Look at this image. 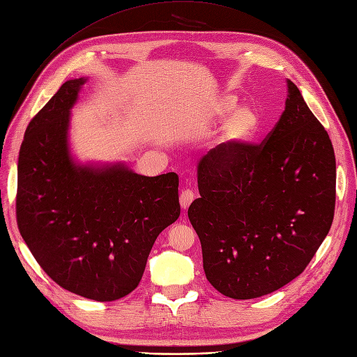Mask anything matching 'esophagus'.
<instances>
[{
    "mask_svg": "<svg viewBox=\"0 0 357 357\" xmlns=\"http://www.w3.org/2000/svg\"><path fill=\"white\" fill-rule=\"evenodd\" d=\"M196 195L193 190L190 189H185L180 193V205H181V209H188L190 206V203L195 200Z\"/></svg>",
    "mask_w": 357,
    "mask_h": 357,
    "instance_id": "esophagus-1",
    "label": "esophagus"
}]
</instances>
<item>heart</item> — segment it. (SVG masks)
<instances>
[{"label": "heart", "mask_w": 357, "mask_h": 357, "mask_svg": "<svg viewBox=\"0 0 357 357\" xmlns=\"http://www.w3.org/2000/svg\"><path fill=\"white\" fill-rule=\"evenodd\" d=\"M236 107V101L232 96H222L215 101L212 107V116L222 119L228 116ZM260 129V116L251 106H241L236 109L228 119L219 135L218 145L227 154L238 151L248 142H251Z\"/></svg>", "instance_id": "b5f03b06"}]
</instances>
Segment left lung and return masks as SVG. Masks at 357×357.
Returning a JSON list of instances; mask_svg holds the SVG:
<instances>
[{"label": "left lung", "instance_id": "1", "mask_svg": "<svg viewBox=\"0 0 357 357\" xmlns=\"http://www.w3.org/2000/svg\"><path fill=\"white\" fill-rule=\"evenodd\" d=\"M279 122L259 145L203 157L189 219L218 292L252 299L298 278L327 236L335 157L327 130L287 79Z\"/></svg>", "mask_w": 357, "mask_h": 357}]
</instances>
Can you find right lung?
Wrapping results in <instances>:
<instances>
[{
    "instance_id": "obj_1",
    "label": "right lung",
    "mask_w": 357,
    "mask_h": 357,
    "mask_svg": "<svg viewBox=\"0 0 357 357\" xmlns=\"http://www.w3.org/2000/svg\"><path fill=\"white\" fill-rule=\"evenodd\" d=\"M84 82H63L30 121L19 154L15 215L50 279L75 295L110 302L139 284L157 236L180 216L178 176L74 164L68 128Z\"/></svg>"
}]
</instances>
